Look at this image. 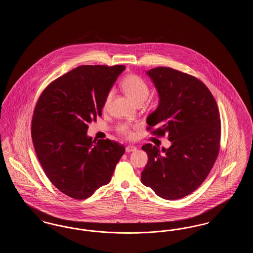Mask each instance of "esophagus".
I'll list each match as a JSON object with an SVG mask.
<instances>
[{
  "label": "esophagus",
  "mask_w": 253,
  "mask_h": 253,
  "mask_svg": "<svg viewBox=\"0 0 253 253\" xmlns=\"http://www.w3.org/2000/svg\"><path fill=\"white\" fill-rule=\"evenodd\" d=\"M126 152L127 153H131V152H134V151H136V147L135 146H133V145H128L127 147H126Z\"/></svg>",
  "instance_id": "esophagus-1"
}]
</instances>
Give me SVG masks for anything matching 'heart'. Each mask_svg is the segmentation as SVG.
Masks as SVG:
<instances>
[{"label": "heart", "instance_id": "1", "mask_svg": "<svg viewBox=\"0 0 253 253\" xmlns=\"http://www.w3.org/2000/svg\"><path fill=\"white\" fill-rule=\"evenodd\" d=\"M121 88L124 93L132 100L134 104L143 103L145 99L150 94V86L145 82L144 80L136 75H129L127 76L121 83ZM113 92H109L105 97L103 108H108L110 102L112 100ZM120 131L125 135H132L131 128L128 124H122L120 126Z\"/></svg>", "mask_w": 253, "mask_h": 253}]
</instances>
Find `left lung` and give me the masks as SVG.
I'll list each match as a JSON object with an SVG mask.
<instances>
[{"label":"left lung","mask_w":253,"mask_h":253,"mask_svg":"<svg viewBox=\"0 0 253 253\" xmlns=\"http://www.w3.org/2000/svg\"><path fill=\"white\" fill-rule=\"evenodd\" d=\"M157 89V108L148 116V130L167 133L168 149L146 144L148 163L141 182L159 197L179 199L194 192L216 160L220 145V116L207 86L191 75L169 68L148 70Z\"/></svg>","instance_id":"left-lung-1"}]
</instances>
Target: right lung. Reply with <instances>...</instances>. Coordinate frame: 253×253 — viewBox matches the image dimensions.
I'll use <instances>...</instances> for the list:
<instances>
[{
    "label": "right lung",
    "mask_w": 253,
    "mask_h": 253,
    "mask_svg": "<svg viewBox=\"0 0 253 253\" xmlns=\"http://www.w3.org/2000/svg\"><path fill=\"white\" fill-rule=\"evenodd\" d=\"M124 70V65L79 66L50 84L37 102L31 127L37 157L52 184L75 199L107 185L125 153L115 141L87 135L88 123L101 116Z\"/></svg>",
    "instance_id": "obj_1"
}]
</instances>
